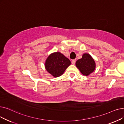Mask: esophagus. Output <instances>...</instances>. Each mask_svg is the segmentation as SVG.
Listing matches in <instances>:
<instances>
[{"instance_id":"1","label":"esophagus","mask_w":124,"mask_h":124,"mask_svg":"<svg viewBox=\"0 0 124 124\" xmlns=\"http://www.w3.org/2000/svg\"><path fill=\"white\" fill-rule=\"evenodd\" d=\"M75 62H76V60H75V59H73V60H72L71 63H72V64H73V65H74L75 63Z\"/></svg>"}]
</instances>
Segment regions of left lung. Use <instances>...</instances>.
Listing matches in <instances>:
<instances>
[{"instance_id":"1","label":"left lung","mask_w":124,"mask_h":124,"mask_svg":"<svg viewBox=\"0 0 124 124\" xmlns=\"http://www.w3.org/2000/svg\"><path fill=\"white\" fill-rule=\"evenodd\" d=\"M77 67L83 75L88 76L93 72L96 67V64L93 58L89 54L85 53L82 58L75 63Z\"/></svg>"}]
</instances>
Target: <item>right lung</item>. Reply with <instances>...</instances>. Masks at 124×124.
<instances>
[{
    "instance_id": "right-lung-1",
    "label": "right lung",
    "mask_w": 124,
    "mask_h": 124,
    "mask_svg": "<svg viewBox=\"0 0 124 124\" xmlns=\"http://www.w3.org/2000/svg\"><path fill=\"white\" fill-rule=\"evenodd\" d=\"M71 64L69 59L60 52H55L50 54L45 62L47 71L54 77L61 76L66 68Z\"/></svg>"
}]
</instances>
